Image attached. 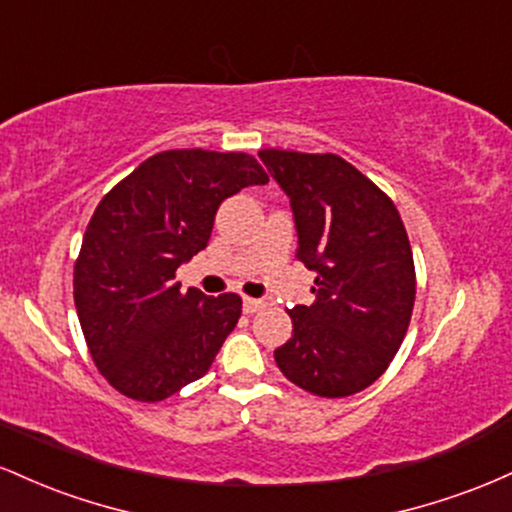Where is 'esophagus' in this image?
Segmentation results:
<instances>
[{"label":"esophagus","instance_id":"34e87169","mask_svg":"<svg viewBox=\"0 0 512 512\" xmlns=\"http://www.w3.org/2000/svg\"><path fill=\"white\" fill-rule=\"evenodd\" d=\"M269 305V301L267 298H243V310L248 315H252V313H260L262 308H267Z\"/></svg>","mask_w":512,"mask_h":512}]
</instances>
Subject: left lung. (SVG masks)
Masks as SVG:
<instances>
[{
	"label": "left lung",
	"instance_id": "8db88e82",
	"mask_svg": "<svg viewBox=\"0 0 512 512\" xmlns=\"http://www.w3.org/2000/svg\"><path fill=\"white\" fill-rule=\"evenodd\" d=\"M291 202L296 257L313 269L315 301L293 305V334L274 361L317 397L373 385L407 334L416 298L411 245L392 199L334 154L264 149Z\"/></svg>",
	"mask_w": 512,
	"mask_h": 512
}]
</instances>
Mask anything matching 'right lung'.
I'll return each instance as SVG.
<instances>
[{
	"instance_id": "1",
	"label": "right lung",
	"mask_w": 512,
	"mask_h": 512,
	"mask_svg": "<svg viewBox=\"0 0 512 512\" xmlns=\"http://www.w3.org/2000/svg\"><path fill=\"white\" fill-rule=\"evenodd\" d=\"M264 182L248 154L173 149L101 199L74 264V305L93 363L117 392L161 402L211 368L243 301L180 291L175 269L207 248L223 199Z\"/></svg>"
}]
</instances>
